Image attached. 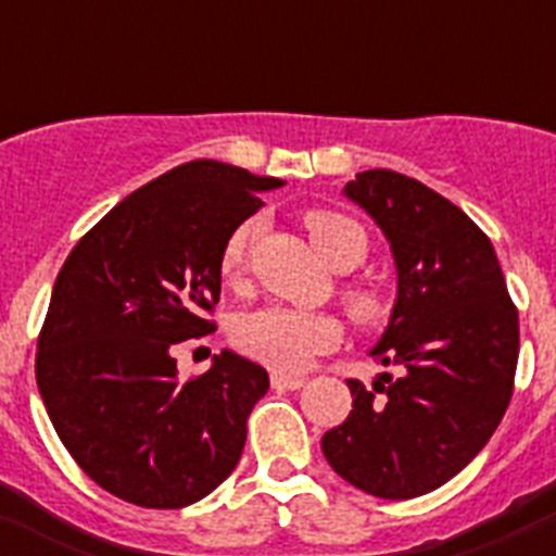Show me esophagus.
I'll return each instance as SVG.
<instances>
[{"label": "esophagus", "instance_id": "obj_1", "mask_svg": "<svg viewBox=\"0 0 556 556\" xmlns=\"http://www.w3.org/2000/svg\"><path fill=\"white\" fill-rule=\"evenodd\" d=\"M273 390H301L306 384V378H298V376H283V372H273Z\"/></svg>", "mask_w": 556, "mask_h": 556}]
</instances>
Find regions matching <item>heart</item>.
Segmentation results:
<instances>
[{
  "label": "heart",
  "mask_w": 556,
  "mask_h": 556,
  "mask_svg": "<svg viewBox=\"0 0 556 556\" xmlns=\"http://www.w3.org/2000/svg\"><path fill=\"white\" fill-rule=\"evenodd\" d=\"M303 223H306L317 253L331 267H356L365 258L367 233L356 219L345 217L339 211L314 208L303 217ZM255 233H258V223L242 219L223 242L219 278L230 287L242 281ZM342 303H345L353 320L362 323V326H378L390 314V303H387L384 292L370 287V283H345ZM339 339H342V326H339L337 317L323 312H301V308L289 306L255 308V312L236 317L233 323V345L244 356L283 372L303 370L314 356L337 348Z\"/></svg>",
  "instance_id": "b5f03b06"
}]
</instances>
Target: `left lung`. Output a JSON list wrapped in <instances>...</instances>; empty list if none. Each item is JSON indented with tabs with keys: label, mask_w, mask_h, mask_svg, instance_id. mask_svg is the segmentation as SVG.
<instances>
[{
	"label": "left lung",
	"mask_w": 556,
	"mask_h": 556,
	"mask_svg": "<svg viewBox=\"0 0 556 556\" xmlns=\"http://www.w3.org/2000/svg\"><path fill=\"white\" fill-rule=\"evenodd\" d=\"M345 194L390 239L397 301L372 348L384 372L367 390L348 378L353 409L326 431L323 454L353 488L417 498L479 454L515 390L518 308L488 233L420 180L358 172Z\"/></svg>",
	"instance_id": "8db88e82"
}]
</instances>
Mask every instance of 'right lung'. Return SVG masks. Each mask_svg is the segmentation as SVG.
<instances>
[{"label": "right lung", "mask_w": 556, "mask_h": 556, "mask_svg": "<svg viewBox=\"0 0 556 556\" xmlns=\"http://www.w3.org/2000/svg\"><path fill=\"white\" fill-rule=\"evenodd\" d=\"M275 186L223 161L180 164L113 205L58 273L38 390L83 473L127 504L189 507L242 456L267 370L223 351L184 381L172 351L217 328L219 250Z\"/></svg>", "instance_id": "obj_1"}]
</instances>
